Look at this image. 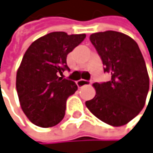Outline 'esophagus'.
<instances>
[{
	"label": "esophagus",
	"instance_id": "34e87169",
	"mask_svg": "<svg viewBox=\"0 0 153 153\" xmlns=\"http://www.w3.org/2000/svg\"><path fill=\"white\" fill-rule=\"evenodd\" d=\"M76 83H77V86L79 88H81V87L85 86V85H89L91 82L89 81H85V80H79V81L76 82Z\"/></svg>",
	"mask_w": 153,
	"mask_h": 153
}]
</instances>
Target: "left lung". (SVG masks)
I'll list each match as a JSON object with an SVG mask.
<instances>
[{
    "instance_id": "left-lung-1",
    "label": "left lung",
    "mask_w": 153,
    "mask_h": 153,
    "mask_svg": "<svg viewBox=\"0 0 153 153\" xmlns=\"http://www.w3.org/2000/svg\"><path fill=\"white\" fill-rule=\"evenodd\" d=\"M90 40L111 79L94 83L95 95L85 105L106 124L126 125L142 110L148 95L150 80L143 56L136 41L120 32L94 33Z\"/></svg>"
}]
</instances>
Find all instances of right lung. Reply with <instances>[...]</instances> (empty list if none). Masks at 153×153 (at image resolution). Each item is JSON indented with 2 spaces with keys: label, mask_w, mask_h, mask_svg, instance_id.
Instances as JSON below:
<instances>
[{
  "label": "right lung",
  "mask_w": 153,
  "mask_h": 153,
  "mask_svg": "<svg viewBox=\"0 0 153 153\" xmlns=\"http://www.w3.org/2000/svg\"><path fill=\"white\" fill-rule=\"evenodd\" d=\"M85 36L52 32L35 40L25 51L16 73V90L23 112L36 126L54 127L65 116L67 99L78 87L60 76L70 70L67 55Z\"/></svg>",
  "instance_id": "right-lung-1"
}]
</instances>
